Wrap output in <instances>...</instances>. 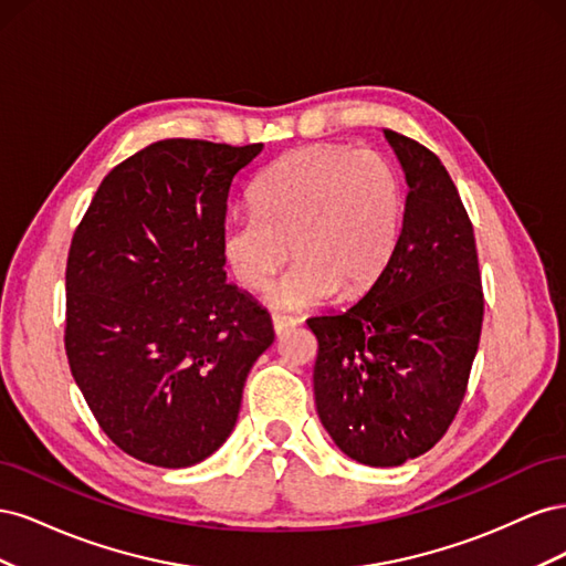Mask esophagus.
I'll return each mask as SVG.
<instances>
[{"label":"esophagus","instance_id":"1","mask_svg":"<svg viewBox=\"0 0 566 566\" xmlns=\"http://www.w3.org/2000/svg\"><path fill=\"white\" fill-rule=\"evenodd\" d=\"M300 321L293 318V316H285V314H271V325H273V333H276L279 337L285 335L290 328H295Z\"/></svg>","mask_w":566,"mask_h":566}]
</instances>
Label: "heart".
<instances>
[{
    "label": "heart",
    "instance_id": "heart-1",
    "mask_svg": "<svg viewBox=\"0 0 566 566\" xmlns=\"http://www.w3.org/2000/svg\"><path fill=\"white\" fill-rule=\"evenodd\" d=\"M250 214L221 227V254L245 290L271 287L276 310H312L335 295L356 297L387 269L401 229V184L375 150L318 144L290 150L254 179Z\"/></svg>",
    "mask_w": 566,
    "mask_h": 566
}]
</instances>
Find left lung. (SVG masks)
<instances>
[{
	"label": "left lung",
	"instance_id": "8db88e82",
	"mask_svg": "<svg viewBox=\"0 0 566 566\" xmlns=\"http://www.w3.org/2000/svg\"><path fill=\"white\" fill-rule=\"evenodd\" d=\"M385 136L410 188L397 248L352 310L306 321L318 339V418L370 468H397L447 434L484 321L474 229L453 179L430 148Z\"/></svg>",
	"mask_w": 566,
	"mask_h": 566
}]
</instances>
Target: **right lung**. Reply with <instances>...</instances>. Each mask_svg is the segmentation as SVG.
Masks as SVG:
<instances>
[{"label": "right lung", "mask_w": 566, "mask_h": 566, "mask_svg": "<svg viewBox=\"0 0 566 566\" xmlns=\"http://www.w3.org/2000/svg\"><path fill=\"white\" fill-rule=\"evenodd\" d=\"M262 144L165 139L101 181L65 264V354L101 430L156 468H191L231 434L271 318L227 283L233 177Z\"/></svg>", "instance_id": "add662e5"}]
</instances>
